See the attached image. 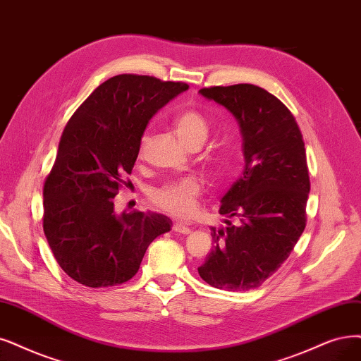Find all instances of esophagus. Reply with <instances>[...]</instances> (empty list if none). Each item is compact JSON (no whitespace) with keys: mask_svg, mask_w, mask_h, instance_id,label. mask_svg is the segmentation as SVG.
<instances>
[{"mask_svg":"<svg viewBox=\"0 0 361 361\" xmlns=\"http://www.w3.org/2000/svg\"><path fill=\"white\" fill-rule=\"evenodd\" d=\"M172 229H173V232L183 233V235H189V233L192 232V229L189 228V226H185V224H183V223H173Z\"/></svg>","mask_w":361,"mask_h":361,"instance_id":"obj_1","label":"esophagus"}]
</instances>
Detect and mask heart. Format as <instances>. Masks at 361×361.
<instances>
[{
    "label": "heart",
    "mask_w": 361,
    "mask_h": 361,
    "mask_svg": "<svg viewBox=\"0 0 361 361\" xmlns=\"http://www.w3.org/2000/svg\"><path fill=\"white\" fill-rule=\"evenodd\" d=\"M172 130L185 149H199L209 133L207 118L196 110H185L172 118ZM147 137L142 138L140 152L147 144ZM208 168L211 172H219L223 168L221 159H209ZM202 193V184L196 177H184L169 181L152 193L153 204L166 214L176 219H185L196 209L197 197Z\"/></svg>",
    "instance_id": "obj_1"
}]
</instances>
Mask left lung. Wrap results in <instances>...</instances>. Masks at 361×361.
Masks as SVG:
<instances>
[{
  "mask_svg": "<svg viewBox=\"0 0 361 361\" xmlns=\"http://www.w3.org/2000/svg\"><path fill=\"white\" fill-rule=\"evenodd\" d=\"M231 111L243 135L244 171L221 197L223 226L199 275L228 291L260 287L290 256L306 226L311 189L305 142L295 117L255 85L199 90Z\"/></svg>",
  "mask_w": 361,
  "mask_h": 361,
  "instance_id": "obj_1",
  "label": "left lung"
}]
</instances>
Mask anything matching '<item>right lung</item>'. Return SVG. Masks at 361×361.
<instances>
[{"label": "right lung", "mask_w": 361, "mask_h": 361, "mask_svg": "<svg viewBox=\"0 0 361 361\" xmlns=\"http://www.w3.org/2000/svg\"><path fill=\"white\" fill-rule=\"evenodd\" d=\"M181 82L120 74L93 90L66 123L44 181L43 229L62 271L86 287L123 284L145 250L171 231L157 212L117 214L114 196L140 153L150 118L188 90Z\"/></svg>", "instance_id": "obj_1"}]
</instances>
